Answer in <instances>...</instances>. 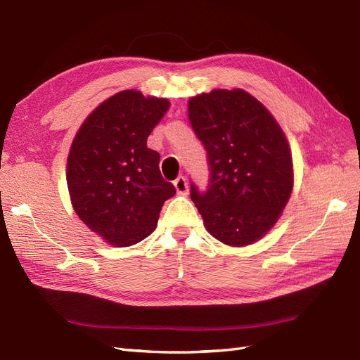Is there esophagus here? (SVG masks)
<instances>
[{
	"mask_svg": "<svg viewBox=\"0 0 360 360\" xmlns=\"http://www.w3.org/2000/svg\"><path fill=\"white\" fill-rule=\"evenodd\" d=\"M174 188H176L179 195H186L188 193V181H186V179H184L183 176L177 177L176 180H174Z\"/></svg>",
	"mask_w": 360,
	"mask_h": 360,
	"instance_id": "34e87169",
	"label": "esophagus"
}]
</instances>
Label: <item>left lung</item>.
<instances>
[{"label":"left lung","instance_id":"left-lung-1","mask_svg":"<svg viewBox=\"0 0 360 360\" xmlns=\"http://www.w3.org/2000/svg\"><path fill=\"white\" fill-rule=\"evenodd\" d=\"M189 120L209 156L205 192L191 198L214 238L230 246L259 240L276 224L292 191V158L275 117L242 89L191 97Z\"/></svg>","mask_w":360,"mask_h":360}]
</instances>
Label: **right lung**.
<instances>
[{"instance_id":"obj_1","label":"right lung","mask_w":360,"mask_h":360,"mask_svg":"<svg viewBox=\"0 0 360 360\" xmlns=\"http://www.w3.org/2000/svg\"><path fill=\"white\" fill-rule=\"evenodd\" d=\"M163 97L123 90L84 120L68 158V188L79 219L112 246H132L155 231L176 189L147 147L168 111Z\"/></svg>"}]
</instances>
